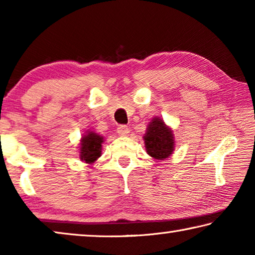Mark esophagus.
<instances>
[{
	"mask_svg": "<svg viewBox=\"0 0 255 255\" xmlns=\"http://www.w3.org/2000/svg\"><path fill=\"white\" fill-rule=\"evenodd\" d=\"M117 132L120 136H127L129 133V128L126 126V125H119L117 128Z\"/></svg>",
	"mask_w": 255,
	"mask_h": 255,
	"instance_id": "34e87169",
	"label": "esophagus"
}]
</instances>
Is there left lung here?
Returning a JSON list of instances; mask_svg holds the SVG:
<instances>
[{
	"mask_svg": "<svg viewBox=\"0 0 255 255\" xmlns=\"http://www.w3.org/2000/svg\"><path fill=\"white\" fill-rule=\"evenodd\" d=\"M144 139L146 150L154 158L164 159L169 157L174 149L172 130L159 118H154L153 122L149 123Z\"/></svg>",
	"mask_w": 255,
	"mask_h": 255,
	"instance_id": "1",
	"label": "left lung"
}]
</instances>
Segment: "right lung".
<instances>
[{
  "label": "right lung",
  "mask_w": 255,
  "mask_h": 255,
  "mask_svg": "<svg viewBox=\"0 0 255 255\" xmlns=\"http://www.w3.org/2000/svg\"><path fill=\"white\" fill-rule=\"evenodd\" d=\"M103 138L97 132L90 131L88 135L82 137L80 156L82 161L86 163H93L96 159L101 156V147Z\"/></svg>",
  "instance_id": "obj_1"
}]
</instances>
